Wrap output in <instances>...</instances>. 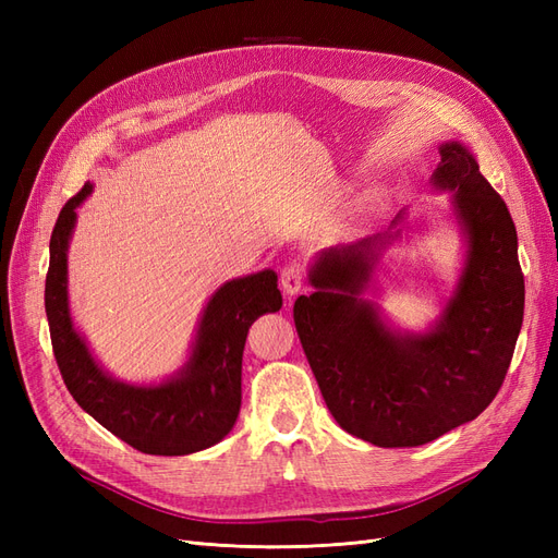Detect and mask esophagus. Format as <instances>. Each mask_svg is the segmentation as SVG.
I'll return each instance as SVG.
<instances>
[{"label": "esophagus", "instance_id": "esophagus-1", "mask_svg": "<svg viewBox=\"0 0 558 558\" xmlns=\"http://www.w3.org/2000/svg\"><path fill=\"white\" fill-rule=\"evenodd\" d=\"M305 283V269L298 263H289L281 269V289L286 295H298Z\"/></svg>", "mask_w": 558, "mask_h": 558}]
</instances>
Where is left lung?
Instances as JSON below:
<instances>
[{"instance_id": "obj_1", "label": "left lung", "mask_w": 558, "mask_h": 558, "mask_svg": "<svg viewBox=\"0 0 558 558\" xmlns=\"http://www.w3.org/2000/svg\"><path fill=\"white\" fill-rule=\"evenodd\" d=\"M440 156L430 181L453 193L468 260L435 328L391 330L363 300L377 251L400 230L320 251L310 272L316 291L293 307L330 414L377 447H418L477 418L500 391L523 320V275L508 207L465 146L442 144ZM400 221L402 214L393 228Z\"/></svg>"}]
</instances>
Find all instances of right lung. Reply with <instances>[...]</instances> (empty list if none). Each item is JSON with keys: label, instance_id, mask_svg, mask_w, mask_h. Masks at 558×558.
<instances>
[{"label": "right lung", "instance_id": "1", "mask_svg": "<svg viewBox=\"0 0 558 558\" xmlns=\"http://www.w3.org/2000/svg\"><path fill=\"white\" fill-rule=\"evenodd\" d=\"M93 193V183L66 199L53 234L46 275V316L50 342L64 379L97 424L123 442L154 456H183L207 449L232 430L242 404V353L253 320L281 310L272 269L232 279L207 302L195 344L181 373L158 386H132L113 379L93 359L74 328L66 300V246L76 223V207Z\"/></svg>", "mask_w": 558, "mask_h": 558}]
</instances>
